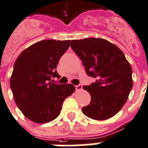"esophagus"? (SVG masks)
I'll list each match as a JSON object with an SVG mask.
<instances>
[{"label":"esophagus","instance_id":"34e87169","mask_svg":"<svg viewBox=\"0 0 148 148\" xmlns=\"http://www.w3.org/2000/svg\"><path fill=\"white\" fill-rule=\"evenodd\" d=\"M82 85L81 84H79V85H77L75 86V89H76L77 91H79V90H82Z\"/></svg>","mask_w":148,"mask_h":148}]
</instances>
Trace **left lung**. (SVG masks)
Listing matches in <instances>:
<instances>
[{
    "label": "left lung",
    "instance_id": "1",
    "mask_svg": "<svg viewBox=\"0 0 148 148\" xmlns=\"http://www.w3.org/2000/svg\"><path fill=\"white\" fill-rule=\"evenodd\" d=\"M71 47L82 60L87 74L96 79L90 86H84L91 101L82 112L97 121L114 116L126 103L133 87L132 68L124 53L102 38L73 40Z\"/></svg>",
    "mask_w": 148,
    "mask_h": 148
}]
</instances>
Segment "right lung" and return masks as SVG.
Listing matches in <instances>:
<instances>
[{
    "instance_id": "right-lung-1",
    "label": "right lung",
    "mask_w": 148,
    "mask_h": 148,
    "mask_svg": "<svg viewBox=\"0 0 148 148\" xmlns=\"http://www.w3.org/2000/svg\"><path fill=\"white\" fill-rule=\"evenodd\" d=\"M70 41L40 40L22 51L15 61L10 88L17 106L31 121L44 124L55 119L65 98L75 90L71 84L51 82L59 76L57 65Z\"/></svg>"
}]
</instances>
